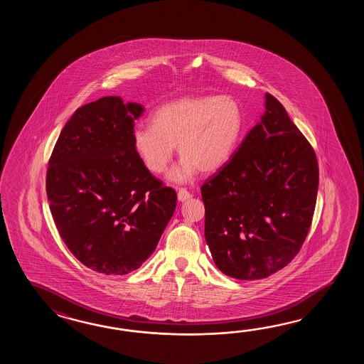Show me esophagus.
Wrapping results in <instances>:
<instances>
[{
	"mask_svg": "<svg viewBox=\"0 0 364 364\" xmlns=\"http://www.w3.org/2000/svg\"><path fill=\"white\" fill-rule=\"evenodd\" d=\"M177 196H178L179 201H186L188 200V199H190L193 195L188 193L187 190H185V188H181V190L178 191V193H177Z\"/></svg>",
	"mask_w": 364,
	"mask_h": 364,
	"instance_id": "34e87169",
	"label": "esophagus"
}]
</instances>
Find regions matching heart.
I'll use <instances>...</instances> for the list:
<instances>
[{
  "label": "heart",
  "mask_w": 364,
  "mask_h": 364,
  "mask_svg": "<svg viewBox=\"0 0 364 364\" xmlns=\"http://www.w3.org/2000/svg\"><path fill=\"white\" fill-rule=\"evenodd\" d=\"M243 122V109L232 96H183L156 109L151 126L132 130V148L148 171L163 174L177 146L182 161L169 179L182 183L198 171L221 169L240 143Z\"/></svg>",
  "instance_id": "obj_1"
}]
</instances>
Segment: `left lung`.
Masks as SVG:
<instances>
[{
    "label": "left lung",
    "mask_w": 364,
    "mask_h": 364,
    "mask_svg": "<svg viewBox=\"0 0 364 364\" xmlns=\"http://www.w3.org/2000/svg\"><path fill=\"white\" fill-rule=\"evenodd\" d=\"M264 108L232 159L201 186L207 245L232 279H265L290 263L316 204L314 149L271 93Z\"/></svg>",
    "instance_id": "obj_1"
}]
</instances>
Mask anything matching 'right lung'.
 Returning <instances> with one entry per match:
<instances>
[{"instance_id": "obj_1", "label": "right lung", "mask_w": 364, "mask_h": 364, "mask_svg": "<svg viewBox=\"0 0 364 364\" xmlns=\"http://www.w3.org/2000/svg\"><path fill=\"white\" fill-rule=\"evenodd\" d=\"M138 102L105 96L77 109L49 160L47 195L62 240L85 267L107 276L138 269L155 251L177 205L135 154Z\"/></svg>"}]
</instances>
